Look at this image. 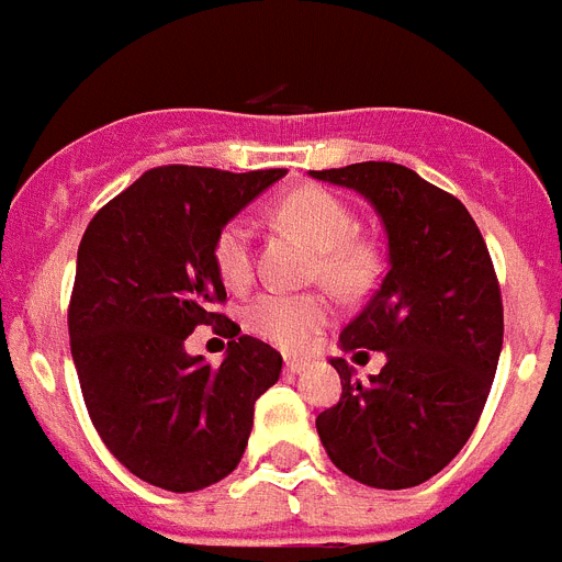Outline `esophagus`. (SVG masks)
Wrapping results in <instances>:
<instances>
[{"mask_svg":"<svg viewBox=\"0 0 562 562\" xmlns=\"http://www.w3.org/2000/svg\"><path fill=\"white\" fill-rule=\"evenodd\" d=\"M307 364H310L307 359H295V356H292V359L284 361V370L290 375H295V373H301V370H307Z\"/></svg>","mask_w":562,"mask_h":562,"instance_id":"34e87169","label":"esophagus"}]
</instances>
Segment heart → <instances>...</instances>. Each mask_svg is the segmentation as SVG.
Wrapping results in <instances>:
<instances>
[{
	"instance_id": "heart-1",
	"label": "heart",
	"mask_w": 562,
	"mask_h": 562,
	"mask_svg": "<svg viewBox=\"0 0 562 562\" xmlns=\"http://www.w3.org/2000/svg\"><path fill=\"white\" fill-rule=\"evenodd\" d=\"M278 217L322 252L315 276L341 292H356L370 276L368 252L353 244L356 217L341 198L324 189H299L278 203ZM215 267L226 286H247L252 278V226L229 221L215 240ZM247 327L272 345L295 350L330 322V301L318 292H261L247 307Z\"/></svg>"
}]
</instances>
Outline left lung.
I'll return each instance as SVG.
<instances>
[{"mask_svg":"<svg viewBox=\"0 0 562 562\" xmlns=\"http://www.w3.org/2000/svg\"><path fill=\"white\" fill-rule=\"evenodd\" d=\"M359 192L387 235V272L341 350H382L359 382L345 359L338 405L315 428L338 471L370 488H414L439 474L480 422L503 350V299L488 247L468 209L414 169L353 164L310 171Z\"/></svg>","mask_w":562,"mask_h":562,"instance_id":"obj_1","label":"left lung"}]
</instances>
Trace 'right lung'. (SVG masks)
Returning <instances> with one entry per match:
<instances>
[{
    "instance_id": "right-lung-1",
    "label": "right lung",
    "mask_w": 562,
    "mask_h": 562,
    "mask_svg": "<svg viewBox=\"0 0 562 562\" xmlns=\"http://www.w3.org/2000/svg\"><path fill=\"white\" fill-rule=\"evenodd\" d=\"M284 169L160 166L105 203L77 252L68 333L97 434L134 476L187 494L238 468L281 353L215 313V240ZM201 323L233 338L217 369L186 353Z\"/></svg>"
}]
</instances>
